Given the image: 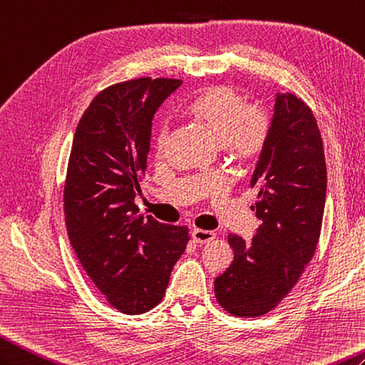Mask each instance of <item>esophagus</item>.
Returning <instances> with one entry per match:
<instances>
[{"label":"esophagus","instance_id":"esophagus-1","mask_svg":"<svg viewBox=\"0 0 365 365\" xmlns=\"http://www.w3.org/2000/svg\"><path fill=\"white\" fill-rule=\"evenodd\" d=\"M192 237L197 242V244L203 245V244H209L210 240H214L215 234L212 231H206V230H193Z\"/></svg>","mask_w":365,"mask_h":365}]
</instances>
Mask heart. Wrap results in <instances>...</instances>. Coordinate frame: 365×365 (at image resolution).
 I'll list each match as a JSON object with an SVG mask.
<instances>
[{"label":"heart","instance_id":"obj_1","mask_svg":"<svg viewBox=\"0 0 365 365\" xmlns=\"http://www.w3.org/2000/svg\"><path fill=\"white\" fill-rule=\"evenodd\" d=\"M198 117L234 156L250 159L261 153L270 139L272 123L262 109L250 106L248 100L236 88L218 86L206 88L189 104ZM168 125L160 121L156 142L162 147L167 140Z\"/></svg>","mask_w":365,"mask_h":365}]
</instances>
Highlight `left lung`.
Returning a JSON list of instances; mask_svg holds the SVG:
<instances>
[{"instance_id": "8db88e82", "label": "left lung", "mask_w": 365, "mask_h": 365, "mask_svg": "<svg viewBox=\"0 0 365 365\" xmlns=\"http://www.w3.org/2000/svg\"><path fill=\"white\" fill-rule=\"evenodd\" d=\"M251 209L261 225L251 242L230 234L234 261L215 279L217 302L237 317H259L284 298L319 244L327 164L312 110L294 93H277L270 139L261 151Z\"/></svg>"}]
</instances>
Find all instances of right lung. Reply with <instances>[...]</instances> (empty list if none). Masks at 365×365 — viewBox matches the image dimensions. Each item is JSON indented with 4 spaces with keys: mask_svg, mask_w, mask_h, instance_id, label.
Wrapping results in <instances>:
<instances>
[{
    "mask_svg": "<svg viewBox=\"0 0 365 365\" xmlns=\"http://www.w3.org/2000/svg\"><path fill=\"white\" fill-rule=\"evenodd\" d=\"M180 79L139 78L95 96L68 159L63 212L70 244L93 284L123 314L148 312L165 295L189 230L139 214L151 123Z\"/></svg>",
    "mask_w": 365,
    "mask_h": 365,
    "instance_id": "1",
    "label": "right lung"
}]
</instances>
